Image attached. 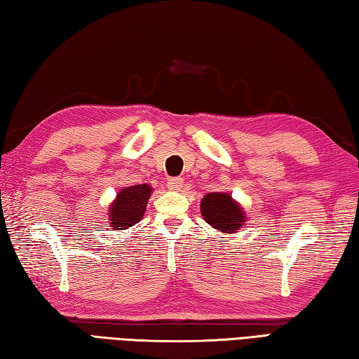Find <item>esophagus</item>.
I'll return each instance as SVG.
<instances>
[{
  "label": "esophagus",
  "instance_id": "1",
  "mask_svg": "<svg viewBox=\"0 0 359 359\" xmlns=\"http://www.w3.org/2000/svg\"><path fill=\"white\" fill-rule=\"evenodd\" d=\"M182 182H184V180L180 178V177L169 178V180H167V187H169L170 190H181Z\"/></svg>",
  "mask_w": 359,
  "mask_h": 359
}]
</instances>
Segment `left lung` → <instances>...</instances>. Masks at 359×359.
<instances>
[{"instance_id": "8db88e82", "label": "left lung", "mask_w": 359, "mask_h": 359, "mask_svg": "<svg viewBox=\"0 0 359 359\" xmlns=\"http://www.w3.org/2000/svg\"><path fill=\"white\" fill-rule=\"evenodd\" d=\"M201 215L206 223L214 226L217 231L229 233L243 228L246 214L229 194L212 192L201 200Z\"/></svg>"}]
</instances>
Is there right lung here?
Masks as SVG:
<instances>
[{"label": "right lung", "instance_id": "add662e5", "mask_svg": "<svg viewBox=\"0 0 359 359\" xmlns=\"http://www.w3.org/2000/svg\"><path fill=\"white\" fill-rule=\"evenodd\" d=\"M150 195L151 187L149 184H136L122 189L109 206V226L116 231H122L141 222Z\"/></svg>", "mask_w": 359, "mask_h": 359}]
</instances>
